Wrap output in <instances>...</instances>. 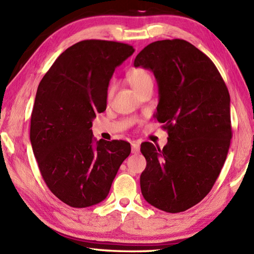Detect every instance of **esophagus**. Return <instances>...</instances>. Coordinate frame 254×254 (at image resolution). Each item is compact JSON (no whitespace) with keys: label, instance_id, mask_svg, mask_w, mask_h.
I'll use <instances>...</instances> for the list:
<instances>
[{"label":"esophagus","instance_id":"esophagus-1","mask_svg":"<svg viewBox=\"0 0 254 254\" xmlns=\"http://www.w3.org/2000/svg\"><path fill=\"white\" fill-rule=\"evenodd\" d=\"M132 153L133 154H138L139 153V147H141V143L138 141H133L132 142Z\"/></svg>","mask_w":254,"mask_h":254}]
</instances>
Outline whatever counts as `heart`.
<instances>
[{
	"mask_svg": "<svg viewBox=\"0 0 254 254\" xmlns=\"http://www.w3.org/2000/svg\"><path fill=\"white\" fill-rule=\"evenodd\" d=\"M127 79L128 84L131 85V87L138 91L139 89L144 88L147 85H153V77L150 73L143 67H136L132 68L128 71L127 75ZM113 95V86H110L108 89V99H111Z\"/></svg>",
	"mask_w": 254,
	"mask_h": 254,
	"instance_id": "1",
	"label": "heart"
}]
</instances>
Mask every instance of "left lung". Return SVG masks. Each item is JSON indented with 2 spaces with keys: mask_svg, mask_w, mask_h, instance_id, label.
Listing matches in <instances>:
<instances>
[{
  "mask_svg": "<svg viewBox=\"0 0 254 254\" xmlns=\"http://www.w3.org/2000/svg\"><path fill=\"white\" fill-rule=\"evenodd\" d=\"M134 66L150 69L158 85L155 118L168 132L163 149L145 142L141 190L154 207L185 212L212 190L227 157L230 97L212 60L182 39L149 44Z\"/></svg>",
  "mask_w": 254,
  "mask_h": 254,
  "instance_id": "8db88e82",
  "label": "left lung"
}]
</instances>
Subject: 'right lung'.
<instances>
[{"label":"right lung","instance_id":"add662e5","mask_svg":"<svg viewBox=\"0 0 254 254\" xmlns=\"http://www.w3.org/2000/svg\"><path fill=\"white\" fill-rule=\"evenodd\" d=\"M134 52L130 45L83 40L61 53L38 86L30 142L41 176L55 195L83 208L107 197L123 160L126 141H96V113L107 108L117 66Z\"/></svg>","mask_w":254,"mask_h":254}]
</instances>
